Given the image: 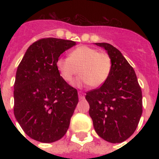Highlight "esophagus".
I'll return each mask as SVG.
<instances>
[{"label": "esophagus", "mask_w": 159, "mask_h": 159, "mask_svg": "<svg viewBox=\"0 0 159 159\" xmlns=\"http://www.w3.org/2000/svg\"><path fill=\"white\" fill-rule=\"evenodd\" d=\"M78 97L80 100H82L85 98V94L82 92H78Z\"/></svg>", "instance_id": "esophagus-1"}]
</instances>
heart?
<instances>
[{"label":"heart","instance_id":"1","mask_svg":"<svg viewBox=\"0 0 159 159\" xmlns=\"http://www.w3.org/2000/svg\"><path fill=\"white\" fill-rule=\"evenodd\" d=\"M56 67L60 77L67 83H71L77 73V86L88 84L91 87H101L107 81L111 74L112 62L110 56L100 53L89 46H79L69 53V57H59Z\"/></svg>","mask_w":159,"mask_h":159}]
</instances>
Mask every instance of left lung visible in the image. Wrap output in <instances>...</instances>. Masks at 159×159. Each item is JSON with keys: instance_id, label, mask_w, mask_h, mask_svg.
Wrapping results in <instances>:
<instances>
[{"instance_id": "left-lung-1", "label": "left lung", "mask_w": 159, "mask_h": 159, "mask_svg": "<svg viewBox=\"0 0 159 159\" xmlns=\"http://www.w3.org/2000/svg\"><path fill=\"white\" fill-rule=\"evenodd\" d=\"M104 48L112 62L108 79L87 92L89 115L97 134L110 143H121L135 131L143 112L142 91L135 72L122 53L107 43Z\"/></svg>"}]
</instances>
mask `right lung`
I'll list each match as a JSON object with an SVG mask.
<instances>
[{"label":"right lung","mask_w":159,"mask_h":159,"mask_svg":"<svg viewBox=\"0 0 159 159\" xmlns=\"http://www.w3.org/2000/svg\"><path fill=\"white\" fill-rule=\"evenodd\" d=\"M76 45L72 40L45 38L32 43L16 71L14 114L31 139L53 143L62 138L78 102L76 88L62 80L56 62Z\"/></svg>","instance_id":"1"}]
</instances>
